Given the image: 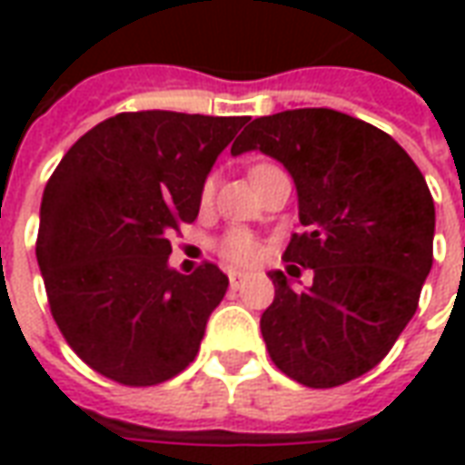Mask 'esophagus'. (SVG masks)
<instances>
[{
  "mask_svg": "<svg viewBox=\"0 0 465 465\" xmlns=\"http://www.w3.org/2000/svg\"><path fill=\"white\" fill-rule=\"evenodd\" d=\"M243 279V272H239V269H229V283H232V289H236L239 283H242Z\"/></svg>",
  "mask_w": 465,
  "mask_h": 465,
  "instance_id": "34e87169",
  "label": "esophagus"
}]
</instances>
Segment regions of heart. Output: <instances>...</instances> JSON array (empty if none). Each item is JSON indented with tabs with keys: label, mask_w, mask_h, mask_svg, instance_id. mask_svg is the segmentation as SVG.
<instances>
[{
	"label": "heart",
	"mask_w": 465,
	"mask_h": 465,
	"mask_svg": "<svg viewBox=\"0 0 465 465\" xmlns=\"http://www.w3.org/2000/svg\"><path fill=\"white\" fill-rule=\"evenodd\" d=\"M253 169H259V166H253ZM212 193H213V183L206 182L202 186V202L203 203L209 202V199H212ZM219 253H222L226 262H232V263H252L253 259H259L262 246H259V242L253 239L252 233L236 229V232H229L226 236H222V242H219Z\"/></svg>",
	"instance_id": "b5f03b06"
}]
</instances>
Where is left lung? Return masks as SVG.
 <instances>
[{
  "label": "left lung",
  "instance_id": "obj_1",
  "mask_svg": "<svg viewBox=\"0 0 465 465\" xmlns=\"http://www.w3.org/2000/svg\"><path fill=\"white\" fill-rule=\"evenodd\" d=\"M252 149L293 176L303 232L283 259L313 269L306 292L269 273L266 351L309 389L349 383L379 366L419 309L436 226L426 179L389 134L333 109L259 116L232 153Z\"/></svg>",
  "mask_w": 465,
  "mask_h": 465
}]
</instances>
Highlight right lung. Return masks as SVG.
I'll list each match as a JSON object with an SVG mask.
<instances>
[{
	"mask_svg": "<svg viewBox=\"0 0 465 465\" xmlns=\"http://www.w3.org/2000/svg\"><path fill=\"white\" fill-rule=\"evenodd\" d=\"M249 116L124 112L79 139L49 176L36 262L59 331L89 369L156 386L199 353L229 279L169 269V236L199 216L216 156Z\"/></svg>",
	"mask_w": 465,
	"mask_h": 465,
	"instance_id": "add662e5",
	"label": "right lung"
}]
</instances>
